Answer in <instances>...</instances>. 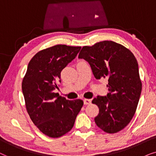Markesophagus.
Listing matches in <instances>:
<instances>
[{
  "mask_svg": "<svg viewBox=\"0 0 156 156\" xmlns=\"http://www.w3.org/2000/svg\"><path fill=\"white\" fill-rule=\"evenodd\" d=\"M83 102L85 105H89L91 103V100L90 99H84Z\"/></svg>",
  "mask_w": 156,
  "mask_h": 156,
  "instance_id": "34e87169",
  "label": "esophagus"
}]
</instances>
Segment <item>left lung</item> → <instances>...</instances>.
Listing matches in <instances>:
<instances>
[{"instance_id":"obj_1","label":"left lung","mask_w":156,"mask_h":156,"mask_svg":"<svg viewBox=\"0 0 156 156\" xmlns=\"http://www.w3.org/2000/svg\"><path fill=\"white\" fill-rule=\"evenodd\" d=\"M78 58L88 62L96 79L108 78L109 93L92 101L99 108L95 123L108 133L120 131L133 117L142 90L136 58L130 50L111 41L83 47Z\"/></svg>"}]
</instances>
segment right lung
<instances>
[{
	"instance_id": "obj_1",
	"label": "right lung",
	"mask_w": 156,
	"mask_h": 156,
	"mask_svg": "<svg viewBox=\"0 0 156 156\" xmlns=\"http://www.w3.org/2000/svg\"><path fill=\"white\" fill-rule=\"evenodd\" d=\"M81 47L56 45L39 51L29 62L22 82L26 107L37 128L51 138H59L73 127L83 105L80 99L66 100L53 90L61 73Z\"/></svg>"
}]
</instances>
